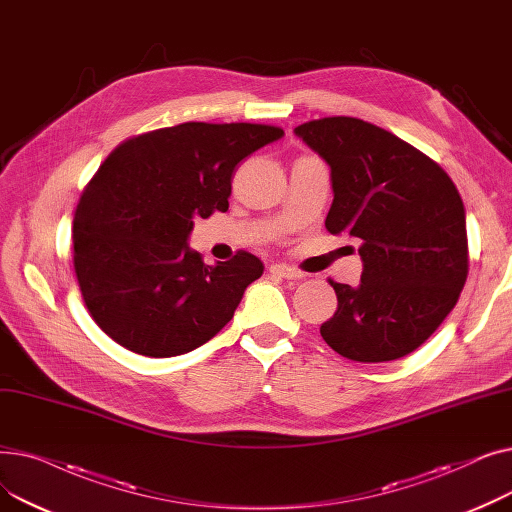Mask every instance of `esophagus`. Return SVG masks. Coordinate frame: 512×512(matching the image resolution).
<instances>
[{"mask_svg": "<svg viewBox=\"0 0 512 512\" xmlns=\"http://www.w3.org/2000/svg\"><path fill=\"white\" fill-rule=\"evenodd\" d=\"M270 272H272L274 276L286 278V280H297V278H301V272H297V270H294V267H290V265H286V263H276V265H272Z\"/></svg>", "mask_w": 512, "mask_h": 512, "instance_id": "obj_1", "label": "esophagus"}]
</instances>
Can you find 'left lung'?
<instances>
[{
    "label": "left lung",
    "instance_id": "left-lung-1",
    "mask_svg": "<svg viewBox=\"0 0 512 512\" xmlns=\"http://www.w3.org/2000/svg\"><path fill=\"white\" fill-rule=\"evenodd\" d=\"M294 134L330 166L328 232L361 242V282H330L338 309L321 324V338L361 363L413 353L454 309L467 280L459 191L434 159L359 118L311 120Z\"/></svg>",
    "mask_w": 512,
    "mask_h": 512
}]
</instances>
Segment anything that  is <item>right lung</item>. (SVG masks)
Segmentation results:
<instances>
[{
	"label": "right lung",
	"mask_w": 512,
	"mask_h": 512,
	"mask_svg": "<svg viewBox=\"0 0 512 512\" xmlns=\"http://www.w3.org/2000/svg\"><path fill=\"white\" fill-rule=\"evenodd\" d=\"M284 130L184 122L118 145L80 195L74 272L95 324L145 357L191 353L232 319L263 263L247 251L205 265L188 247L197 218L228 211L242 159Z\"/></svg>",
	"instance_id": "obj_1"
}]
</instances>
